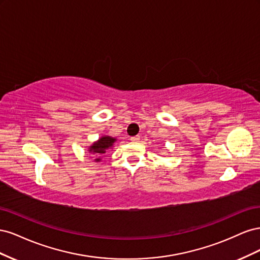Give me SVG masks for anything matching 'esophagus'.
Here are the masks:
<instances>
[{
	"label": "esophagus",
	"instance_id": "1",
	"mask_svg": "<svg viewBox=\"0 0 260 260\" xmlns=\"http://www.w3.org/2000/svg\"><path fill=\"white\" fill-rule=\"evenodd\" d=\"M130 140L132 141V142H139V141H140V137H139V136H136V137H132V138H131Z\"/></svg>",
	"mask_w": 260,
	"mask_h": 260
}]
</instances>
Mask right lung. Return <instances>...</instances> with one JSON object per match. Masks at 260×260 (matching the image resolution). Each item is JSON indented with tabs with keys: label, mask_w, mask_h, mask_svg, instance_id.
<instances>
[{
	"label": "right lung",
	"mask_w": 260,
	"mask_h": 260,
	"mask_svg": "<svg viewBox=\"0 0 260 260\" xmlns=\"http://www.w3.org/2000/svg\"><path fill=\"white\" fill-rule=\"evenodd\" d=\"M116 141V138L111 136H103L95 141V142H93V144L89 146L88 152L94 156V161L100 162L102 160L101 156L106 153L108 148H112Z\"/></svg>",
	"instance_id": "add662e5"
}]
</instances>
